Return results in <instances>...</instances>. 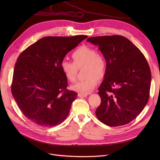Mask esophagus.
<instances>
[{
  "label": "esophagus",
  "instance_id": "1",
  "mask_svg": "<svg viewBox=\"0 0 160 160\" xmlns=\"http://www.w3.org/2000/svg\"><path fill=\"white\" fill-rule=\"evenodd\" d=\"M78 96L79 97H81V98H82V97H87L88 96V94H86V93H78Z\"/></svg>",
  "mask_w": 160,
  "mask_h": 160
}]
</instances>
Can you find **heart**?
<instances>
[{"label": "heart", "instance_id": "obj_1", "mask_svg": "<svg viewBox=\"0 0 160 160\" xmlns=\"http://www.w3.org/2000/svg\"><path fill=\"white\" fill-rule=\"evenodd\" d=\"M73 63L63 60L60 63L61 69L65 78L70 82H74L77 73V68L85 66L86 78L78 81L71 86V89L80 93H88L97 86L98 79L102 78L105 74L106 62L104 56L92 47L83 45L72 53Z\"/></svg>", "mask_w": 160, "mask_h": 160}]
</instances>
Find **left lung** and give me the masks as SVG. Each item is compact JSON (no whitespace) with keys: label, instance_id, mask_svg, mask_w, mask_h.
I'll list each match as a JSON object with an SVG mask.
<instances>
[{"label":"left lung","instance_id":"1","mask_svg":"<svg viewBox=\"0 0 160 160\" xmlns=\"http://www.w3.org/2000/svg\"><path fill=\"white\" fill-rule=\"evenodd\" d=\"M106 62L104 80L98 88L101 103L98 119L110 127L124 125L140 114L150 93L151 73L140 50L121 36L89 38Z\"/></svg>","mask_w":160,"mask_h":160}]
</instances>
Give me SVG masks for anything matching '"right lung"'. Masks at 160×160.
<instances>
[{"label": "right lung", "mask_w": 160, "mask_h": 160, "mask_svg": "<svg viewBox=\"0 0 160 160\" xmlns=\"http://www.w3.org/2000/svg\"><path fill=\"white\" fill-rule=\"evenodd\" d=\"M87 38L45 37L18 57L12 93L22 113L32 122L51 127L67 118L78 94L66 89L67 79L60 63L67 53Z\"/></svg>", "instance_id": "right-lung-1"}]
</instances>
